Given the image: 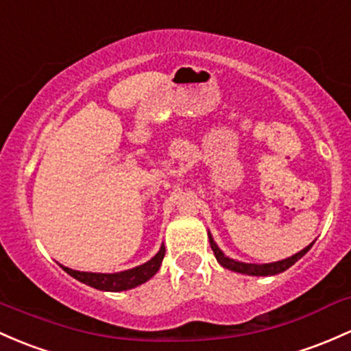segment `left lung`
<instances>
[{
    "label": "left lung",
    "instance_id": "1",
    "mask_svg": "<svg viewBox=\"0 0 351 351\" xmlns=\"http://www.w3.org/2000/svg\"><path fill=\"white\" fill-rule=\"evenodd\" d=\"M207 236H209V243H210V247H213V251H214V256H216L217 263H219L222 267L234 271V273L250 274V276H274V274H280V273H282V271H286L288 267H291L293 265H295L298 259L303 258V256L306 254V252L310 251V247L313 246V243H311L310 246H306L304 250L296 252V254L289 256V258L281 259V261L266 263V265H254V263L236 261V259L226 256L224 252L219 250V246L216 244V241L213 239L210 232H207Z\"/></svg>",
    "mask_w": 351,
    "mask_h": 351
}]
</instances>
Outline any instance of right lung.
Returning a JSON list of instances; mask_svg holds the SVG:
<instances>
[{
    "label": "right lung",
    "mask_w": 351,
    "mask_h": 351,
    "mask_svg": "<svg viewBox=\"0 0 351 351\" xmlns=\"http://www.w3.org/2000/svg\"><path fill=\"white\" fill-rule=\"evenodd\" d=\"M165 256V246L162 244L159 252L152 259L144 263L141 266H135L132 269L120 271V273H88V271H75L70 267L62 266L65 273H69L71 278L78 280L80 282L92 286V288L100 289V291H127V289L135 288L142 282L149 281L154 274L159 271L162 265V259Z\"/></svg>",
    "instance_id": "obj_1"
}]
</instances>
